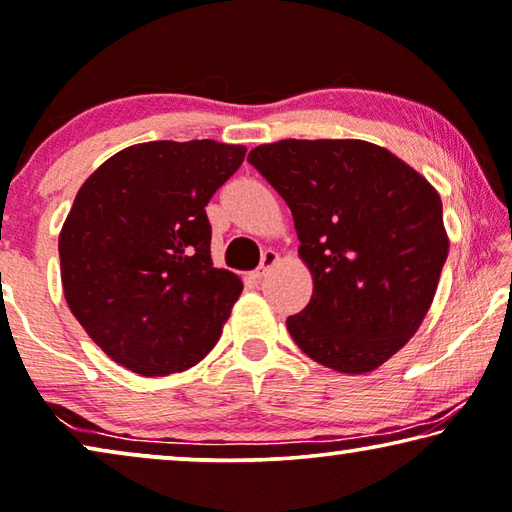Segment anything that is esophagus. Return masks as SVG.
<instances>
[{"label":"esophagus","mask_w":512,"mask_h":512,"mask_svg":"<svg viewBox=\"0 0 512 512\" xmlns=\"http://www.w3.org/2000/svg\"><path fill=\"white\" fill-rule=\"evenodd\" d=\"M278 259H280V257H278L276 250H264V253H262V262H259V269L255 271V276H257V278L266 276V271H269L271 266H276Z\"/></svg>","instance_id":"34e87169"}]
</instances>
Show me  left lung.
Wrapping results in <instances>:
<instances>
[{
	"label": "left lung",
	"mask_w": 512,
	"mask_h": 512,
	"mask_svg": "<svg viewBox=\"0 0 512 512\" xmlns=\"http://www.w3.org/2000/svg\"><path fill=\"white\" fill-rule=\"evenodd\" d=\"M248 163L294 216L312 299L287 317L303 354L363 375L407 345L448 257L441 197L414 167L363 140L259 144Z\"/></svg>",
	"instance_id": "1"
}]
</instances>
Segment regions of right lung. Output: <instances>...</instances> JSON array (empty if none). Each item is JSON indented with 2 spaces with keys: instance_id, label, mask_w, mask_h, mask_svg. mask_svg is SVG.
Here are the masks:
<instances>
[{
  "instance_id": "1",
  "label": "right lung",
  "mask_w": 512,
  "mask_h": 512,
  "mask_svg": "<svg viewBox=\"0 0 512 512\" xmlns=\"http://www.w3.org/2000/svg\"><path fill=\"white\" fill-rule=\"evenodd\" d=\"M243 158L241 144L144 142L82 183L59 234L61 285L114 363L165 377L218 342L243 282L211 262L207 204Z\"/></svg>"
}]
</instances>
